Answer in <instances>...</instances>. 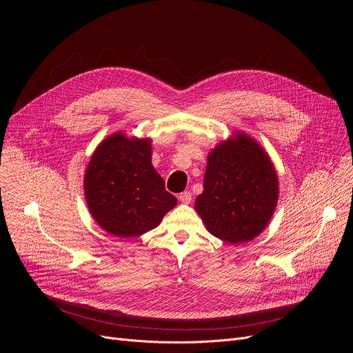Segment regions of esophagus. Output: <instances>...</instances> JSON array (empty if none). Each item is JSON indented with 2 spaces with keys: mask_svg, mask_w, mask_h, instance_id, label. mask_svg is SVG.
<instances>
[{
  "mask_svg": "<svg viewBox=\"0 0 353 353\" xmlns=\"http://www.w3.org/2000/svg\"><path fill=\"white\" fill-rule=\"evenodd\" d=\"M191 199H192V194L190 191H184L179 194V201L181 204H190Z\"/></svg>",
  "mask_w": 353,
  "mask_h": 353,
  "instance_id": "34e87169",
  "label": "esophagus"
}]
</instances>
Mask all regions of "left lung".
Segmentation results:
<instances>
[{
	"label": "left lung",
	"instance_id": "1",
	"mask_svg": "<svg viewBox=\"0 0 353 353\" xmlns=\"http://www.w3.org/2000/svg\"><path fill=\"white\" fill-rule=\"evenodd\" d=\"M278 195V174L270 155L253 137L236 131L208 154L204 191L194 208L211 234L240 244L267 228Z\"/></svg>",
	"mask_w": 353,
	"mask_h": 353
}]
</instances>
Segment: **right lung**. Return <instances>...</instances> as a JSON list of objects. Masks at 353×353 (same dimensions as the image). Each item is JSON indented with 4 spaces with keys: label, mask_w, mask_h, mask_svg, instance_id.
I'll return each instance as SVG.
<instances>
[{
    "label": "right lung",
    "mask_w": 353,
    "mask_h": 353,
    "mask_svg": "<svg viewBox=\"0 0 353 353\" xmlns=\"http://www.w3.org/2000/svg\"><path fill=\"white\" fill-rule=\"evenodd\" d=\"M90 215L105 232L137 237L155 229L177 205L152 166V139L113 132L100 142L83 176Z\"/></svg>",
    "instance_id": "add662e5"
}]
</instances>
